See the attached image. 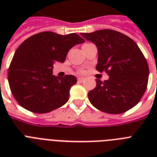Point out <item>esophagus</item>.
Returning <instances> with one entry per match:
<instances>
[{"label": "esophagus", "mask_w": 157, "mask_h": 157, "mask_svg": "<svg viewBox=\"0 0 157 157\" xmlns=\"http://www.w3.org/2000/svg\"><path fill=\"white\" fill-rule=\"evenodd\" d=\"M77 80H78L79 82H83V81H85V78H84V77H79Z\"/></svg>", "instance_id": "obj_1"}]
</instances>
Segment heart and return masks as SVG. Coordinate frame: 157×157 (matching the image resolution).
Instances as JSON below:
<instances>
[{
    "instance_id": "obj_1",
    "label": "heart",
    "mask_w": 157,
    "mask_h": 157,
    "mask_svg": "<svg viewBox=\"0 0 157 157\" xmlns=\"http://www.w3.org/2000/svg\"><path fill=\"white\" fill-rule=\"evenodd\" d=\"M83 71H81V72H83Z\"/></svg>"
}]
</instances>
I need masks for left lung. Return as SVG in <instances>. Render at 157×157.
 <instances>
[{"label": "left lung", "instance_id": "1", "mask_svg": "<svg viewBox=\"0 0 157 157\" xmlns=\"http://www.w3.org/2000/svg\"><path fill=\"white\" fill-rule=\"evenodd\" d=\"M98 49L99 72L109 76L107 81L96 79V87L88 94L97 109L109 114H121L131 109L142 98L147 86L148 64L131 38L110 29L81 33Z\"/></svg>", "mask_w": 157, "mask_h": 157}]
</instances>
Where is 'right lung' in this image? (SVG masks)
Listing matches in <instances>:
<instances>
[{"instance_id": "obj_1", "label": "right lung", "mask_w": 157, "mask_h": 157, "mask_svg": "<svg viewBox=\"0 0 157 157\" xmlns=\"http://www.w3.org/2000/svg\"><path fill=\"white\" fill-rule=\"evenodd\" d=\"M85 42L76 33L63 36L43 32L25 40L16 50L8 71L10 90L18 103L35 113H47L62 107L76 77L53 75L55 62L63 63L69 50Z\"/></svg>"}]
</instances>
